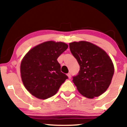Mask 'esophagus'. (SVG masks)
<instances>
[{
  "label": "esophagus",
  "mask_w": 127,
  "mask_h": 127,
  "mask_svg": "<svg viewBox=\"0 0 127 127\" xmlns=\"http://www.w3.org/2000/svg\"><path fill=\"white\" fill-rule=\"evenodd\" d=\"M67 76H68V78H69V79L71 78V74L70 73H69L67 74Z\"/></svg>",
  "instance_id": "esophagus-1"
}]
</instances>
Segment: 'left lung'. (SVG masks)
Returning <instances> with one entry per match:
<instances>
[{"instance_id": "obj_1", "label": "left lung", "mask_w": 127, "mask_h": 127, "mask_svg": "<svg viewBox=\"0 0 127 127\" xmlns=\"http://www.w3.org/2000/svg\"><path fill=\"white\" fill-rule=\"evenodd\" d=\"M70 50L80 65L73 82L80 94L88 98L104 93L111 83L114 66L103 49L86 41L69 43Z\"/></svg>"}]
</instances>
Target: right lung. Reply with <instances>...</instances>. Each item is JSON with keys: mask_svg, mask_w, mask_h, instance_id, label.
<instances>
[{"mask_svg": "<svg viewBox=\"0 0 127 127\" xmlns=\"http://www.w3.org/2000/svg\"><path fill=\"white\" fill-rule=\"evenodd\" d=\"M67 48L64 42L51 40L34 46L26 54L20 72L23 84L32 95L45 100L57 93L68 78L61 72L57 59Z\"/></svg>", "mask_w": 127, "mask_h": 127, "instance_id": "right-lung-1", "label": "right lung"}]
</instances>
